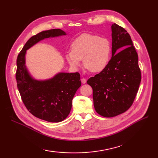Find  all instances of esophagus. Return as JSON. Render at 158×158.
Segmentation results:
<instances>
[{"label": "esophagus", "mask_w": 158, "mask_h": 158, "mask_svg": "<svg viewBox=\"0 0 158 158\" xmlns=\"http://www.w3.org/2000/svg\"><path fill=\"white\" fill-rule=\"evenodd\" d=\"M81 83H83V84H85V83L87 82V80L85 78H81Z\"/></svg>", "instance_id": "esophagus-1"}]
</instances>
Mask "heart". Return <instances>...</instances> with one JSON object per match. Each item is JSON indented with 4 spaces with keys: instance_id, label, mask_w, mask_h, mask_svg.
<instances>
[{
    "instance_id": "obj_1",
    "label": "heart",
    "mask_w": 158,
    "mask_h": 158,
    "mask_svg": "<svg viewBox=\"0 0 158 158\" xmlns=\"http://www.w3.org/2000/svg\"><path fill=\"white\" fill-rule=\"evenodd\" d=\"M110 52L111 47L108 39L85 33L73 42L66 58L73 69H79L83 60L85 68L92 73H99L108 64Z\"/></svg>"
}]
</instances>
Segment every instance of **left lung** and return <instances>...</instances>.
Wrapping results in <instances>:
<instances>
[{
	"label": "left lung",
	"instance_id": "1",
	"mask_svg": "<svg viewBox=\"0 0 158 158\" xmlns=\"http://www.w3.org/2000/svg\"><path fill=\"white\" fill-rule=\"evenodd\" d=\"M111 31V59L87 81L93 89L96 111L105 117L120 115L132 106L141 81L138 54L130 35L116 23Z\"/></svg>",
	"mask_w": 158,
	"mask_h": 158
}]
</instances>
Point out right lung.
Here are the masks:
<instances>
[{
  "label": "right lung",
  "mask_w": 158,
  "mask_h": 158,
  "mask_svg": "<svg viewBox=\"0 0 158 158\" xmlns=\"http://www.w3.org/2000/svg\"><path fill=\"white\" fill-rule=\"evenodd\" d=\"M66 35L61 29L38 33L26 42L17 58L16 80L22 101L33 115L49 122H60L70 112L72 100L81 85L79 73H58L52 78L36 80L26 66V51L45 39Z\"/></svg>",
  "instance_id": "1"
}]
</instances>
